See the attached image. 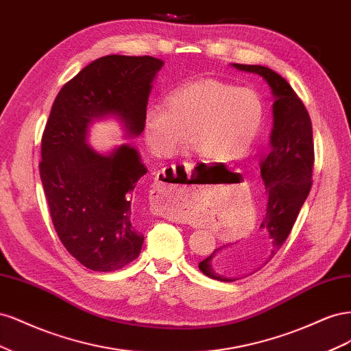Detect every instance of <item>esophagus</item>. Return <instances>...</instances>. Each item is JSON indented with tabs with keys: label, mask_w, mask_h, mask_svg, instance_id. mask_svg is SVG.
<instances>
[{
	"label": "esophagus",
	"mask_w": 351,
	"mask_h": 351,
	"mask_svg": "<svg viewBox=\"0 0 351 351\" xmlns=\"http://www.w3.org/2000/svg\"><path fill=\"white\" fill-rule=\"evenodd\" d=\"M183 168H184V171L187 173V174H190V169H192V165H190L189 162H184L183 165H182ZM164 177H165V168H164V171L161 173ZM176 174V165H171V168H169V176H174ZM169 185H174L175 187L169 188ZM178 184H173V183H162L161 182V184L158 186V193H165V195H168V196H174V195H177L178 193V189H176Z\"/></svg>",
	"instance_id": "esophagus-1"
}]
</instances>
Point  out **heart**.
Listing matches in <instances>:
<instances>
[{
  "mask_svg": "<svg viewBox=\"0 0 351 351\" xmlns=\"http://www.w3.org/2000/svg\"><path fill=\"white\" fill-rule=\"evenodd\" d=\"M263 121V104L249 88L215 79L197 80L151 104L143 114L146 143L159 156L173 155L186 139L210 161H232L249 151Z\"/></svg>",
  "mask_w": 351,
  "mask_h": 351,
  "instance_id": "obj_1",
  "label": "heart"
}]
</instances>
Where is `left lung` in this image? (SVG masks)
Wrapping results in <instances>:
<instances>
[{
  "label": "left lung",
  "instance_id": "obj_1",
  "mask_svg": "<svg viewBox=\"0 0 351 351\" xmlns=\"http://www.w3.org/2000/svg\"><path fill=\"white\" fill-rule=\"evenodd\" d=\"M232 66L262 76L271 86L275 102L269 146L261 159L267 214L259 232L240 246L215 249L199 262V269L206 277L226 282L259 271L281 249L309 196L315 162L311 117L289 82L263 66Z\"/></svg>",
  "mask_w": 351,
  "mask_h": 351
}]
</instances>
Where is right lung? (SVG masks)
I'll use <instances>...</instances> for the list:
<instances>
[{
	"label": "right lung",
	"mask_w": 351,
	"mask_h": 351,
	"mask_svg": "<svg viewBox=\"0 0 351 351\" xmlns=\"http://www.w3.org/2000/svg\"><path fill=\"white\" fill-rule=\"evenodd\" d=\"M164 62L151 56H105L58 92L42 134L39 174L52 224L74 259L92 271L124 268L142 250L133 212L137 182L147 173L134 147L102 155L86 143L95 119L115 115L143 132L152 82Z\"/></svg>",
	"instance_id": "add662e5"
}]
</instances>
